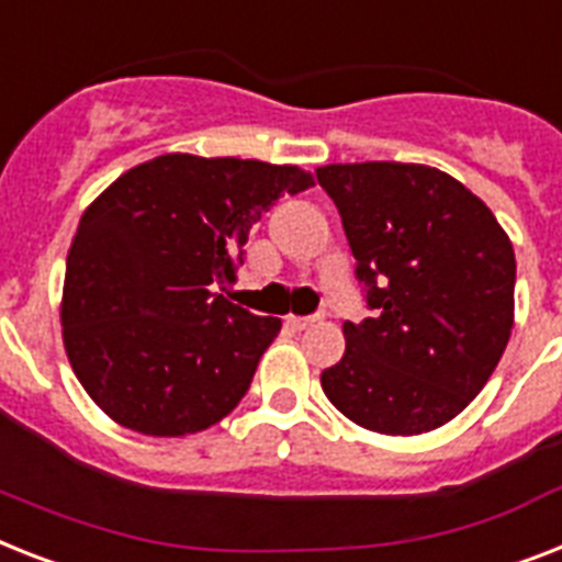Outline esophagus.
Masks as SVG:
<instances>
[{"mask_svg": "<svg viewBox=\"0 0 562 562\" xmlns=\"http://www.w3.org/2000/svg\"><path fill=\"white\" fill-rule=\"evenodd\" d=\"M317 321H321V317H294V314H291V317H285V326L294 328V331H303V328L314 326Z\"/></svg>", "mask_w": 562, "mask_h": 562, "instance_id": "obj_1", "label": "esophagus"}]
</instances>
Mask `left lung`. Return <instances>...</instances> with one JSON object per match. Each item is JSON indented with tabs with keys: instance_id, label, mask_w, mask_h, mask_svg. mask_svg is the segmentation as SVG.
Wrapping results in <instances>:
<instances>
[{
	"instance_id": "obj_1",
	"label": "left lung",
	"mask_w": 562,
	"mask_h": 562,
	"mask_svg": "<svg viewBox=\"0 0 562 562\" xmlns=\"http://www.w3.org/2000/svg\"><path fill=\"white\" fill-rule=\"evenodd\" d=\"M375 308L321 375L363 430L422 436L476 398L514 328L517 259L479 195L427 164L317 167Z\"/></svg>"
}]
</instances>
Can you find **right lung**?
<instances>
[{
	"instance_id": "obj_1",
	"label": "right lung",
	"mask_w": 562,
	"mask_h": 562,
	"mask_svg": "<svg viewBox=\"0 0 562 562\" xmlns=\"http://www.w3.org/2000/svg\"><path fill=\"white\" fill-rule=\"evenodd\" d=\"M308 187L294 164L167 153L86 207L59 321L77 381L112 422L178 439L239 404L282 321L218 289L236 282L262 213Z\"/></svg>"
}]
</instances>
